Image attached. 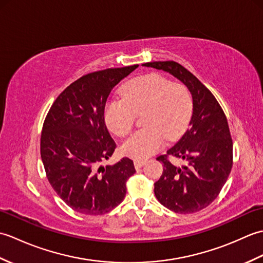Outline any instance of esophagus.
<instances>
[{
    "instance_id": "34e87169",
    "label": "esophagus",
    "mask_w": 263,
    "mask_h": 263,
    "mask_svg": "<svg viewBox=\"0 0 263 263\" xmlns=\"http://www.w3.org/2000/svg\"><path fill=\"white\" fill-rule=\"evenodd\" d=\"M144 164V160H135V167L137 170L140 168V167Z\"/></svg>"
}]
</instances>
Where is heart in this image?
<instances>
[{"mask_svg":"<svg viewBox=\"0 0 263 263\" xmlns=\"http://www.w3.org/2000/svg\"><path fill=\"white\" fill-rule=\"evenodd\" d=\"M123 97L106 104L105 121L119 137L130 133L136 114L144 111V126L122 144V153L137 160L154 155L168 140L180 137L192 113V97L183 83L172 82L158 73H149L128 81Z\"/></svg>","mask_w":263,"mask_h":263,"instance_id":"heart-1","label":"heart"}]
</instances>
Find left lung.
Masks as SVG:
<instances>
[{"label":"left lung","mask_w":263,"mask_h":263,"mask_svg":"<svg viewBox=\"0 0 263 263\" xmlns=\"http://www.w3.org/2000/svg\"><path fill=\"white\" fill-rule=\"evenodd\" d=\"M142 65L177 78L193 100L187 131L166 155L157 157L164 170L155 183L156 198L177 214L202 210L218 197L233 166V141L224 110L209 89L181 64L164 61ZM170 157L182 159L184 165L176 166Z\"/></svg>","instance_id":"1"}]
</instances>
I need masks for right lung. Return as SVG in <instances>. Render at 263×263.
Wrapping results in <instances>:
<instances>
[{
  "label": "right lung",
  "mask_w": 263,
  "mask_h": 263,
  "mask_svg": "<svg viewBox=\"0 0 263 263\" xmlns=\"http://www.w3.org/2000/svg\"><path fill=\"white\" fill-rule=\"evenodd\" d=\"M138 68L106 69L72 82L59 95L44 122L41 156L48 182L70 208L104 215L126 194L136 173L130 158L103 166L116 148L105 124L106 100L117 83Z\"/></svg>",
  "instance_id": "obj_1"
}]
</instances>
